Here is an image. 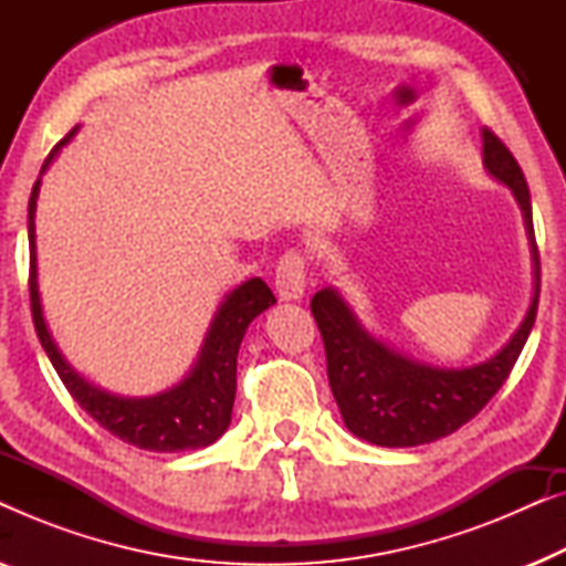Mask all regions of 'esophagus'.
I'll return each instance as SVG.
<instances>
[{
	"label": "esophagus",
	"instance_id": "obj_1",
	"mask_svg": "<svg viewBox=\"0 0 566 566\" xmlns=\"http://www.w3.org/2000/svg\"><path fill=\"white\" fill-rule=\"evenodd\" d=\"M275 291L283 301H298L306 291V260L298 252H285L275 268Z\"/></svg>",
	"mask_w": 566,
	"mask_h": 566
}]
</instances>
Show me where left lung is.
<instances>
[{
  "mask_svg": "<svg viewBox=\"0 0 566 566\" xmlns=\"http://www.w3.org/2000/svg\"><path fill=\"white\" fill-rule=\"evenodd\" d=\"M482 142L486 172L507 185L521 206L536 275L528 314L497 355L471 368L422 366L368 335L335 289H322L312 298V314L324 339L327 376L339 412L353 436L374 446L409 448L432 443L467 424L507 381L536 322L541 260L533 234L528 185L521 165L490 128L482 130Z\"/></svg>",
  "mask_w": 566,
  "mask_h": 566,
  "instance_id": "8db88e82",
  "label": "left lung"
}]
</instances>
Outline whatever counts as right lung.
<instances>
[{
  "mask_svg": "<svg viewBox=\"0 0 566 566\" xmlns=\"http://www.w3.org/2000/svg\"><path fill=\"white\" fill-rule=\"evenodd\" d=\"M76 128L53 146L49 159L43 161L41 175L49 169L53 157L61 151ZM41 190V177L33 185L28 203V237H30V308H33V324L41 339L45 355L69 394L80 401V407L95 420L99 428L113 432L123 443H130L144 451L175 453L196 451V448L211 446L227 432L231 422V407L237 394V353L242 337L254 316L275 304L273 291L265 281L250 277L223 298L216 312L211 329L203 339L196 366L180 384L172 389L157 394V397L126 399L107 394L84 381L76 370L64 360L53 343L49 327H45L41 296H38V270H35V200Z\"/></svg>",
  "mask_w": 566,
  "mask_h": 566,
  "instance_id": "1",
  "label": "right lung"
}]
</instances>
